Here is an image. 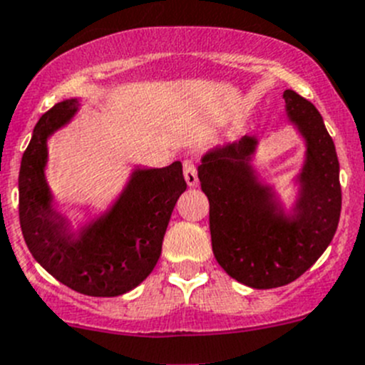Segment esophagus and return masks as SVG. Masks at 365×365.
I'll list each match as a JSON object with an SVG mask.
<instances>
[{"mask_svg":"<svg viewBox=\"0 0 365 365\" xmlns=\"http://www.w3.org/2000/svg\"><path fill=\"white\" fill-rule=\"evenodd\" d=\"M183 176H185V182L189 187L197 185V171L192 160H185V164H183Z\"/></svg>","mask_w":365,"mask_h":365,"instance_id":"34e87169","label":"esophagus"}]
</instances>
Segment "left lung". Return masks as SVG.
Listing matches in <instances>:
<instances>
[{
    "label": "left lung",
    "mask_w": 365,
    "mask_h": 365,
    "mask_svg": "<svg viewBox=\"0 0 365 365\" xmlns=\"http://www.w3.org/2000/svg\"><path fill=\"white\" fill-rule=\"evenodd\" d=\"M284 100L289 123L305 140L291 210L255 169V135L212 148L197 165L215 260L251 289L282 287L302 277L331 242L341 217L339 158L323 118L294 91H285Z\"/></svg>",
    "instance_id": "left-lung-1"
}]
</instances>
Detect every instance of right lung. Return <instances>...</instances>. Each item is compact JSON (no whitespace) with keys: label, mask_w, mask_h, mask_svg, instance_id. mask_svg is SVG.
Segmentation results:
<instances>
[{"label":"right lung","mask_w":365,"mask_h":365,"mask_svg":"<svg viewBox=\"0 0 365 365\" xmlns=\"http://www.w3.org/2000/svg\"><path fill=\"white\" fill-rule=\"evenodd\" d=\"M78 110V98L63 100L35 125L21 160V230L35 260L60 284L94 298H114L150 277L187 183L182 162L162 169L135 168L114 203L74 230L56 207L46 164L49 137L69 125Z\"/></svg>","instance_id":"1"}]
</instances>
